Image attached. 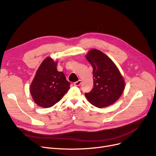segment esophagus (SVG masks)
Returning <instances> with one entry per match:
<instances>
[{
	"instance_id": "34e87169",
	"label": "esophagus",
	"mask_w": 156,
	"mask_h": 156,
	"mask_svg": "<svg viewBox=\"0 0 156 156\" xmlns=\"http://www.w3.org/2000/svg\"><path fill=\"white\" fill-rule=\"evenodd\" d=\"M81 83H82L81 80H78V81H77V82H74V85H75V86H80V84H81Z\"/></svg>"
}]
</instances>
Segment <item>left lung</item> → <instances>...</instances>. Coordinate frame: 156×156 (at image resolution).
<instances>
[{
	"mask_svg": "<svg viewBox=\"0 0 156 156\" xmlns=\"http://www.w3.org/2000/svg\"><path fill=\"white\" fill-rule=\"evenodd\" d=\"M86 59L93 67V88L85 93L88 101L98 108L115 103L121 96L125 83L112 60L101 51L92 49Z\"/></svg>",
	"mask_w": 156,
	"mask_h": 156,
	"instance_id": "1",
	"label": "left lung"
}]
</instances>
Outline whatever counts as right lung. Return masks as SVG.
<instances>
[{
	"label": "right lung",
	"instance_id": "right-lung-1",
	"mask_svg": "<svg viewBox=\"0 0 156 156\" xmlns=\"http://www.w3.org/2000/svg\"><path fill=\"white\" fill-rule=\"evenodd\" d=\"M57 64L51 58L44 59L31 83L30 93L39 106H53L70 89V83L63 73L58 71Z\"/></svg>",
	"mask_w": 156,
	"mask_h": 156
}]
</instances>
